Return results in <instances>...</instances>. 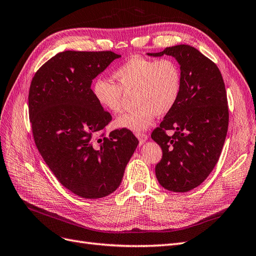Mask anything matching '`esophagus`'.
I'll list each match as a JSON object with an SVG mask.
<instances>
[{
  "instance_id": "esophagus-1",
  "label": "esophagus",
  "mask_w": 256,
  "mask_h": 256,
  "mask_svg": "<svg viewBox=\"0 0 256 256\" xmlns=\"http://www.w3.org/2000/svg\"><path fill=\"white\" fill-rule=\"evenodd\" d=\"M136 136L138 138V141H140V144H143L147 141V136L143 132H138L136 134Z\"/></svg>"
}]
</instances>
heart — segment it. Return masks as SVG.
<instances>
[{"label":"heart","mask_w":256,"mask_h":256,"mask_svg":"<svg viewBox=\"0 0 256 256\" xmlns=\"http://www.w3.org/2000/svg\"><path fill=\"white\" fill-rule=\"evenodd\" d=\"M118 84L98 79L92 84V95L104 109L118 113L122 108V92H134L132 111L115 120L118 128L142 132L154 116H164L173 109L182 90V72L172 58L150 60L132 56L113 72Z\"/></svg>","instance_id":"heart-1"}]
</instances>
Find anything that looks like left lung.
Segmentation results:
<instances>
[{
	"mask_svg": "<svg viewBox=\"0 0 256 256\" xmlns=\"http://www.w3.org/2000/svg\"><path fill=\"white\" fill-rule=\"evenodd\" d=\"M164 54L180 64L182 90L152 134L162 150L154 172L164 189L187 192L202 184L219 160L228 127L226 90L219 68L194 47L178 44L147 56ZM168 130H174L172 137Z\"/></svg>",
	"mask_w": 256,
	"mask_h": 256,
	"instance_id": "8db88e82",
	"label": "left lung"
}]
</instances>
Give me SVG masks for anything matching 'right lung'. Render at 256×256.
I'll list each match as a JSON object with an SVG mask.
<instances>
[{
  "label": "right lung",
  "instance_id": "right-lung-1",
  "mask_svg": "<svg viewBox=\"0 0 256 256\" xmlns=\"http://www.w3.org/2000/svg\"><path fill=\"white\" fill-rule=\"evenodd\" d=\"M120 54L64 51L38 69L30 82L28 114L35 144L58 180L83 198L120 187L138 140L128 129L97 134L112 120L92 95V79Z\"/></svg>",
  "mask_w": 256,
  "mask_h": 256
}]
</instances>
